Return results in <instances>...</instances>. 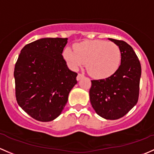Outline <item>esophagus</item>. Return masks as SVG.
I'll return each mask as SVG.
<instances>
[{
  "label": "esophagus",
  "instance_id": "esophagus-1",
  "mask_svg": "<svg viewBox=\"0 0 154 154\" xmlns=\"http://www.w3.org/2000/svg\"><path fill=\"white\" fill-rule=\"evenodd\" d=\"M84 77V74H80V73H79V74H77V80H80V79L82 78V77Z\"/></svg>",
  "mask_w": 154,
  "mask_h": 154
}]
</instances>
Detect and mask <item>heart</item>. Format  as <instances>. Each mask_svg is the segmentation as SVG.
<instances>
[{
    "label": "heart",
    "mask_w": 154,
    "mask_h": 154,
    "mask_svg": "<svg viewBox=\"0 0 154 154\" xmlns=\"http://www.w3.org/2000/svg\"><path fill=\"white\" fill-rule=\"evenodd\" d=\"M63 57L74 70L86 63L87 71L97 78H106L113 75L121 63L119 46L113 42L102 40H85L76 43L74 51L70 48L64 50Z\"/></svg>",
    "instance_id": "b5f03b06"
}]
</instances>
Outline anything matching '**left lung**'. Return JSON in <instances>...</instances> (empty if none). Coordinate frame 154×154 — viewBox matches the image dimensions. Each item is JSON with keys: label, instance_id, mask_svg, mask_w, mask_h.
I'll use <instances>...</instances> for the list:
<instances>
[{"label": "left lung", "instance_id": "1", "mask_svg": "<svg viewBox=\"0 0 154 154\" xmlns=\"http://www.w3.org/2000/svg\"><path fill=\"white\" fill-rule=\"evenodd\" d=\"M109 40L120 49L121 64L111 77L91 80L89 96L97 114L104 119L114 120L124 116L137 103L141 65L130 45L123 40Z\"/></svg>", "mask_w": 154, "mask_h": 154}]
</instances>
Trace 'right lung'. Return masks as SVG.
<instances>
[{"instance_id":"add662e5","label":"right lung","mask_w":154,"mask_h":154,"mask_svg":"<svg viewBox=\"0 0 154 154\" xmlns=\"http://www.w3.org/2000/svg\"><path fill=\"white\" fill-rule=\"evenodd\" d=\"M67 40L41 38L26 45L14 66L17 103L40 122L60 116L77 82V74L68 68L62 55Z\"/></svg>"}]
</instances>
